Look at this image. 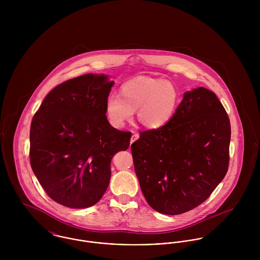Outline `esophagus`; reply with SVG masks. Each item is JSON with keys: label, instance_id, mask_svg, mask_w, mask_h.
<instances>
[{"label": "esophagus", "instance_id": "34e87169", "mask_svg": "<svg viewBox=\"0 0 260 260\" xmlns=\"http://www.w3.org/2000/svg\"><path fill=\"white\" fill-rule=\"evenodd\" d=\"M139 138V135H138V133H136V132H132V136H131V140H130V143L132 144L133 142H135L137 139Z\"/></svg>", "mask_w": 260, "mask_h": 260}]
</instances>
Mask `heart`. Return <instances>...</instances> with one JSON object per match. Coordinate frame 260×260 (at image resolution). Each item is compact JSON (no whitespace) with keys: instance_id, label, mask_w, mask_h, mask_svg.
<instances>
[{"instance_id":"1","label":"heart","mask_w":260,"mask_h":260,"mask_svg":"<svg viewBox=\"0 0 260 260\" xmlns=\"http://www.w3.org/2000/svg\"><path fill=\"white\" fill-rule=\"evenodd\" d=\"M180 102L175 84L162 78L137 77L125 82L120 95L110 94L105 102L106 116L112 126L121 128L137 111L139 123L147 129L167 124Z\"/></svg>"}]
</instances>
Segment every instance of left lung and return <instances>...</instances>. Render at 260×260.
Instances as JSON below:
<instances>
[{
    "mask_svg": "<svg viewBox=\"0 0 260 260\" xmlns=\"http://www.w3.org/2000/svg\"><path fill=\"white\" fill-rule=\"evenodd\" d=\"M231 128L217 96L187 91L171 120L140 133L131 145L135 172L149 205L177 215L204 202L226 175Z\"/></svg>",
    "mask_w": 260,
    "mask_h": 260,
    "instance_id": "obj_1",
    "label": "left lung"
}]
</instances>
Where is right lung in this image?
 Returning a JSON list of instances; mask_svg holds the SVG:
<instances>
[{
	"instance_id": "1",
	"label": "right lung",
	"mask_w": 260,
	"mask_h": 260,
	"mask_svg": "<svg viewBox=\"0 0 260 260\" xmlns=\"http://www.w3.org/2000/svg\"><path fill=\"white\" fill-rule=\"evenodd\" d=\"M114 81L85 74L55 87L30 129V162L54 201L70 208L96 204L107 190L113 156L130 145V132L112 127L105 102Z\"/></svg>"
}]
</instances>
